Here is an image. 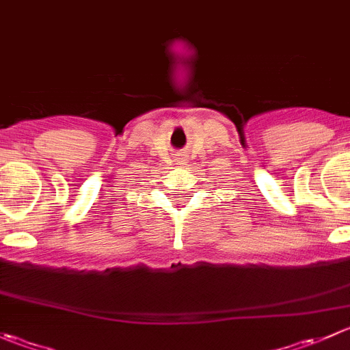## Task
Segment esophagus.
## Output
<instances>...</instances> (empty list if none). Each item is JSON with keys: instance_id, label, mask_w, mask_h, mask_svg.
Segmentation results:
<instances>
[{"instance_id": "1", "label": "esophagus", "mask_w": 350, "mask_h": 350, "mask_svg": "<svg viewBox=\"0 0 350 350\" xmlns=\"http://www.w3.org/2000/svg\"><path fill=\"white\" fill-rule=\"evenodd\" d=\"M178 164H183V159H178Z\"/></svg>"}]
</instances>
